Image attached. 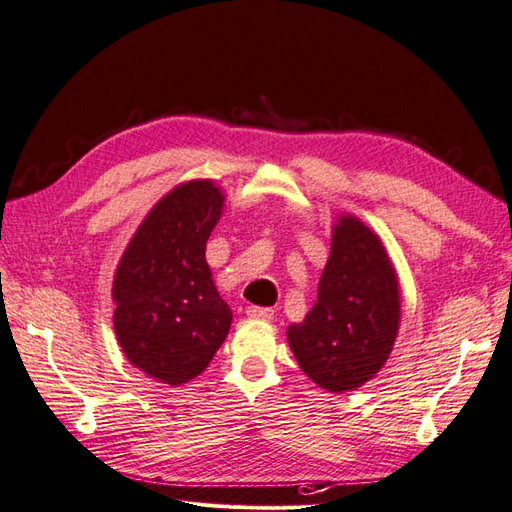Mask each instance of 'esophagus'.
<instances>
[{
	"label": "esophagus",
	"instance_id": "esophagus-1",
	"mask_svg": "<svg viewBox=\"0 0 512 512\" xmlns=\"http://www.w3.org/2000/svg\"><path fill=\"white\" fill-rule=\"evenodd\" d=\"M245 315H247L249 319L269 321V319H273V310H271V308H260V306H247Z\"/></svg>",
	"mask_w": 512,
	"mask_h": 512
}]
</instances>
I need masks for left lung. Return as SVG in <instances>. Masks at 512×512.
I'll return each mask as SVG.
<instances>
[{
  "label": "left lung",
  "mask_w": 512,
  "mask_h": 512,
  "mask_svg": "<svg viewBox=\"0 0 512 512\" xmlns=\"http://www.w3.org/2000/svg\"><path fill=\"white\" fill-rule=\"evenodd\" d=\"M400 319V278L382 239L356 215L341 213L317 302L286 328L299 369L330 393L356 391L389 360Z\"/></svg>",
  "instance_id": "left-lung-1"
}]
</instances>
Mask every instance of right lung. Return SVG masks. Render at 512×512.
Wrapping results in <instances>:
<instances>
[{
	"instance_id": "right-lung-1",
	"label": "right lung",
	"mask_w": 512,
	"mask_h": 512,
	"mask_svg": "<svg viewBox=\"0 0 512 512\" xmlns=\"http://www.w3.org/2000/svg\"><path fill=\"white\" fill-rule=\"evenodd\" d=\"M226 208L213 180H189L162 195L136 228L112 280V323L130 365L178 386L202 373L232 323L206 241Z\"/></svg>"
}]
</instances>
